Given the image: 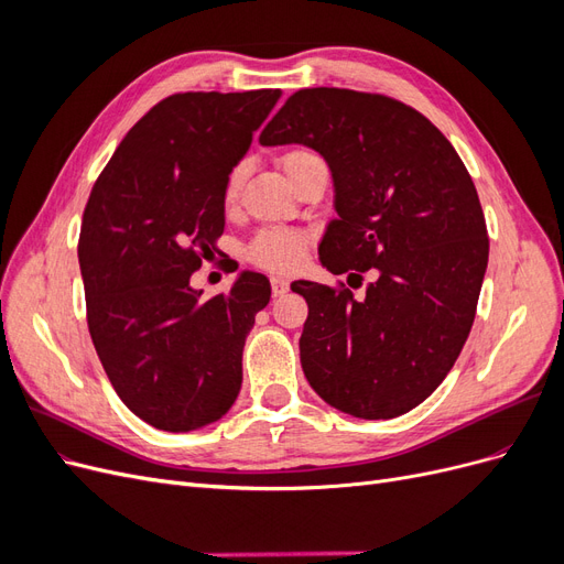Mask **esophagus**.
Listing matches in <instances>:
<instances>
[{
    "instance_id": "1",
    "label": "esophagus",
    "mask_w": 564,
    "mask_h": 564,
    "mask_svg": "<svg viewBox=\"0 0 564 564\" xmlns=\"http://www.w3.org/2000/svg\"><path fill=\"white\" fill-rule=\"evenodd\" d=\"M270 289H272V296H282L289 292V282L284 278H270Z\"/></svg>"
}]
</instances>
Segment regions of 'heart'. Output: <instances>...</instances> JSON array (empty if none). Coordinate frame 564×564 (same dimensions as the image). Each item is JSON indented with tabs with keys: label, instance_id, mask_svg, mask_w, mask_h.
I'll return each mask as SVG.
<instances>
[{
	"label": "heart",
	"instance_id": "heart-1",
	"mask_svg": "<svg viewBox=\"0 0 564 564\" xmlns=\"http://www.w3.org/2000/svg\"><path fill=\"white\" fill-rule=\"evenodd\" d=\"M311 155H313L311 150L294 148V150H286L280 158V162H282L284 172L289 174V172H294L296 164H301L305 158H311ZM240 181H242V166H235L226 178V187H224L226 199L235 197L237 187H240ZM305 245H308V240H305V235H301V232L268 228V230H261L247 245V259L256 265L268 268V270H294L303 259Z\"/></svg>",
	"mask_w": 564,
	"mask_h": 564
}]
</instances>
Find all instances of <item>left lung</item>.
Segmentation results:
<instances>
[{
	"mask_svg": "<svg viewBox=\"0 0 564 564\" xmlns=\"http://www.w3.org/2000/svg\"><path fill=\"white\" fill-rule=\"evenodd\" d=\"M327 160L336 214L319 261L348 284L294 282L308 303L301 365L317 395L357 419H392L445 381L470 334L489 259L480 197L429 117L383 94L301 89L261 131Z\"/></svg>",
	"mask_w": 564,
	"mask_h": 564,
	"instance_id": "obj_1",
	"label": "left lung"
}]
</instances>
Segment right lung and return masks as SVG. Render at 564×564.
Instances as JSON below:
<instances>
[{
	"label": "right lung",
	"mask_w": 564,
	"mask_h": 564,
	"mask_svg": "<svg viewBox=\"0 0 564 564\" xmlns=\"http://www.w3.org/2000/svg\"><path fill=\"white\" fill-rule=\"evenodd\" d=\"M280 89L187 91L152 106L96 178L79 230L87 324L131 412L169 433L214 423L242 386V348L270 301L259 272L204 301L193 272L224 235V187Z\"/></svg>",
	"instance_id": "obj_1"
}]
</instances>
